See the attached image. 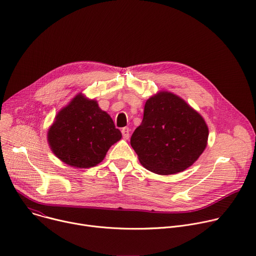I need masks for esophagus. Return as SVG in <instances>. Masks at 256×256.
Wrapping results in <instances>:
<instances>
[{"mask_svg": "<svg viewBox=\"0 0 256 256\" xmlns=\"http://www.w3.org/2000/svg\"><path fill=\"white\" fill-rule=\"evenodd\" d=\"M122 134L124 138L128 140L130 138V128H122Z\"/></svg>", "mask_w": 256, "mask_h": 256, "instance_id": "obj_1", "label": "esophagus"}]
</instances>
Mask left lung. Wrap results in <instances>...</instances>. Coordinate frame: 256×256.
<instances>
[{"label": "left lung", "instance_id": "left-lung-1", "mask_svg": "<svg viewBox=\"0 0 256 256\" xmlns=\"http://www.w3.org/2000/svg\"><path fill=\"white\" fill-rule=\"evenodd\" d=\"M208 138L204 118L184 99L162 90L146 101L130 144L146 169L171 175L190 167L206 148Z\"/></svg>", "mask_w": 256, "mask_h": 256}]
</instances>
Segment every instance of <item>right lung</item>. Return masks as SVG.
<instances>
[{
    "label": "right lung",
    "instance_id": "add662e5",
    "mask_svg": "<svg viewBox=\"0 0 256 256\" xmlns=\"http://www.w3.org/2000/svg\"><path fill=\"white\" fill-rule=\"evenodd\" d=\"M122 138L112 118L97 100L78 93L56 114L48 130L52 152L64 164L88 169L101 163L109 148Z\"/></svg>",
    "mask_w": 256,
    "mask_h": 256
}]
</instances>
